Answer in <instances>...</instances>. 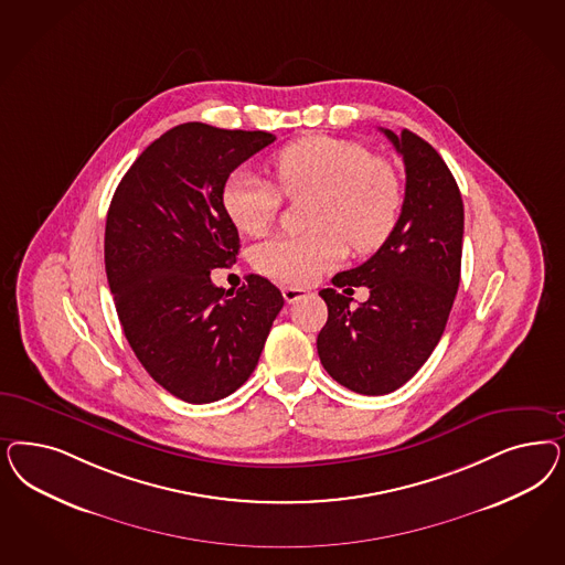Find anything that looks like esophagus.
<instances>
[{
	"label": "esophagus",
	"instance_id": "1",
	"mask_svg": "<svg viewBox=\"0 0 565 565\" xmlns=\"http://www.w3.org/2000/svg\"><path fill=\"white\" fill-rule=\"evenodd\" d=\"M282 297H285L287 303H295L301 297H306V289H301V287H282Z\"/></svg>",
	"mask_w": 565,
	"mask_h": 565
}]
</instances>
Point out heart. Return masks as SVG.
<instances>
[{"mask_svg": "<svg viewBox=\"0 0 565 565\" xmlns=\"http://www.w3.org/2000/svg\"><path fill=\"white\" fill-rule=\"evenodd\" d=\"M282 195L311 198L308 235H278L252 252L257 273L280 282L306 285L343 262L347 243L372 254L397 226L401 186L395 170L364 146L328 135H308L282 147L273 160ZM222 207L245 235L270 228L280 194L276 186L238 168L222 184Z\"/></svg>", "mask_w": 565, "mask_h": 565, "instance_id": "obj_1", "label": "heart"}]
</instances>
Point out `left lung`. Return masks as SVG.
Segmentation results:
<instances>
[{"mask_svg": "<svg viewBox=\"0 0 565 565\" xmlns=\"http://www.w3.org/2000/svg\"><path fill=\"white\" fill-rule=\"evenodd\" d=\"M405 164V200L395 231L358 268L322 289L328 320L318 355L328 374L360 395H386L407 383L438 345L461 273L463 201L437 149L412 130L381 128ZM371 289L353 309L351 286Z\"/></svg>", "mask_w": 565, "mask_h": 565, "instance_id": "8db88e82", "label": "left lung"}]
</instances>
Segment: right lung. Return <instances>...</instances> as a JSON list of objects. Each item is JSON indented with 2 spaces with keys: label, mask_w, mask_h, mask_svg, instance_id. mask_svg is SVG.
<instances>
[{
  "label": "right lung",
  "mask_w": 565,
  "mask_h": 565,
  "mask_svg": "<svg viewBox=\"0 0 565 565\" xmlns=\"http://www.w3.org/2000/svg\"><path fill=\"white\" fill-rule=\"evenodd\" d=\"M266 130L203 122L170 128L128 168L106 220V274L128 345L149 376L186 403L235 393L257 365L285 299L264 276L224 291L210 278L237 259L222 184Z\"/></svg>",
  "instance_id": "add662e5"
}]
</instances>
